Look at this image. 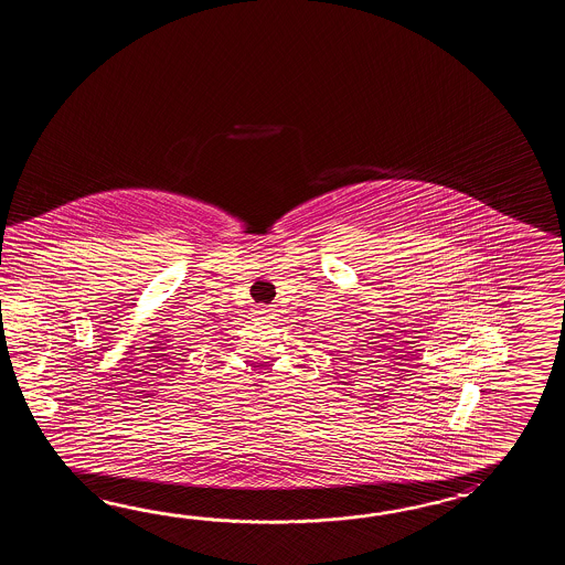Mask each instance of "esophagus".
Wrapping results in <instances>:
<instances>
[{
    "instance_id": "obj_1",
    "label": "esophagus",
    "mask_w": 565,
    "mask_h": 565,
    "mask_svg": "<svg viewBox=\"0 0 565 565\" xmlns=\"http://www.w3.org/2000/svg\"><path fill=\"white\" fill-rule=\"evenodd\" d=\"M253 319L256 323H268V321L275 319V309L263 305V307H258V309L253 312Z\"/></svg>"
}]
</instances>
